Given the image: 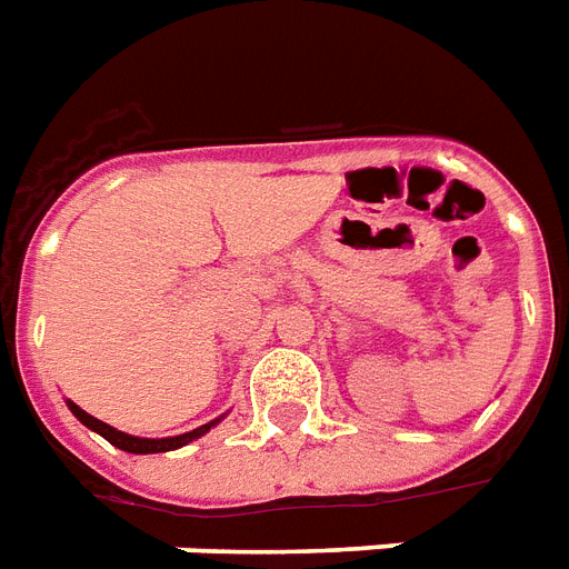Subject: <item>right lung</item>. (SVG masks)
<instances>
[{"instance_id":"right-lung-1","label":"right lung","mask_w":569,"mask_h":569,"mask_svg":"<svg viewBox=\"0 0 569 569\" xmlns=\"http://www.w3.org/2000/svg\"><path fill=\"white\" fill-rule=\"evenodd\" d=\"M67 407L73 410V416L79 419V422L88 425V428L100 433V437H106L111 446H118V449H123V451H132V455H156V451L180 449V446H189L191 440L203 437L209 428H214V425L221 422V419H214V422L200 425V428H194V431H189V433H177V437H164V440H150V437H132V433H123V431H118V428H111V425L100 422V419H93L91 413H84L82 407L73 405V401H67Z\"/></svg>"}]
</instances>
